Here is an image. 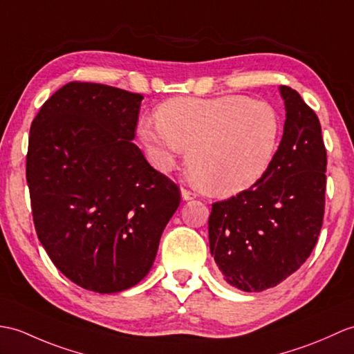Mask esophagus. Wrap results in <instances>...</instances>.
I'll return each instance as SVG.
<instances>
[{
    "mask_svg": "<svg viewBox=\"0 0 354 354\" xmlns=\"http://www.w3.org/2000/svg\"><path fill=\"white\" fill-rule=\"evenodd\" d=\"M180 196H183V201H193V199H196L197 194L190 192V190H185V188H183V190H180Z\"/></svg>",
    "mask_w": 354,
    "mask_h": 354,
    "instance_id": "esophagus-1",
    "label": "esophagus"
}]
</instances>
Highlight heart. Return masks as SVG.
Here are the masks:
<instances>
[{"label":"heart","mask_w":354,"mask_h":354,"mask_svg":"<svg viewBox=\"0 0 354 354\" xmlns=\"http://www.w3.org/2000/svg\"><path fill=\"white\" fill-rule=\"evenodd\" d=\"M157 123L143 119L140 143L151 162L169 171L187 151V169L205 193H243L267 175L282 140L273 105L243 95L175 97L161 104Z\"/></svg>","instance_id":"heart-1"}]
</instances>
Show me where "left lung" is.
<instances>
[{"label": "left lung", "mask_w": 354, "mask_h": 354, "mask_svg": "<svg viewBox=\"0 0 354 354\" xmlns=\"http://www.w3.org/2000/svg\"><path fill=\"white\" fill-rule=\"evenodd\" d=\"M276 158L259 183L212 203L209 250L225 281L245 292L279 285L314 250L324 216L327 155L314 110L288 86Z\"/></svg>", "instance_id": "1"}]
</instances>
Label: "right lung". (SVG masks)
I'll return each instance as SVG.
<instances>
[{
  "label": "right lung",
  "instance_id": "1",
  "mask_svg": "<svg viewBox=\"0 0 354 354\" xmlns=\"http://www.w3.org/2000/svg\"><path fill=\"white\" fill-rule=\"evenodd\" d=\"M142 100L72 81L30 128L27 183L39 241L88 291L120 292L142 281L180 202L178 185L131 142Z\"/></svg>",
  "mask_w": 354,
  "mask_h": 354
}]
</instances>
